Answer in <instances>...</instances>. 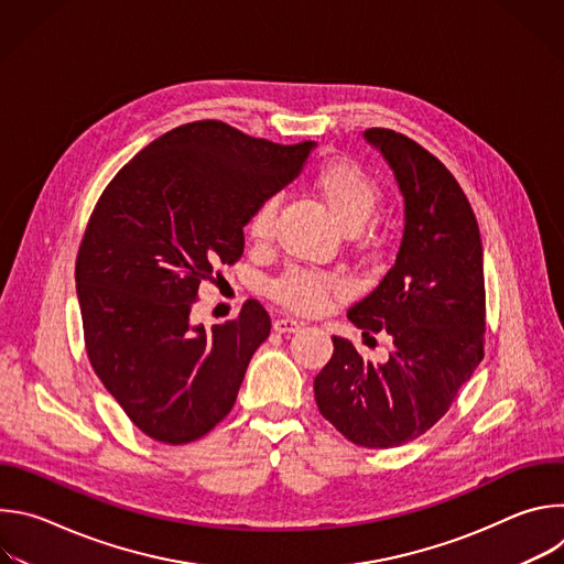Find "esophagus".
Here are the masks:
<instances>
[{
    "instance_id": "1",
    "label": "esophagus",
    "mask_w": 564,
    "mask_h": 564,
    "mask_svg": "<svg viewBox=\"0 0 564 564\" xmlns=\"http://www.w3.org/2000/svg\"><path fill=\"white\" fill-rule=\"evenodd\" d=\"M272 328L276 333H299L303 328V324H299L296 318H290V316H281V318H274Z\"/></svg>"
}]
</instances>
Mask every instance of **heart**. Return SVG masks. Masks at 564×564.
<instances>
[{
    "instance_id": "b5f03b06",
    "label": "heart",
    "mask_w": 564,
    "mask_h": 564,
    "mask_svg": "<svg viewBox=\"0 0 564 564\" xmlns=\"http://www.w3.org/2000/svg\"><path fill=\"white\" fill-rule=\"evenodd\" d=\"M314 196L324 203L330 216L346 231H355L375 214L379 205V185L370 174L348 160H328L310 181ZM276 218V200H263L248 220V234L257 243H265L272 236ZM339 288L337 279L324 272L292 268L270 283L274 299L299 312H316L326 303L328 294Z\"/></svg>"
}]
</instances>
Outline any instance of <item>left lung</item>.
I'll use <instances>...</instances> for the list:
<instances>
[{"label": "left lung", "mask_w": 564, "mask_h": 564, "mask_svg": "<svg viewBox=\"0 0 564 564\" xmlns=\"http://www.w3.org/2000/svg\"><path fill=\"white\" fill-rule=\"evenodd\" d=\"M364 138L404 196V236L394 265L348 318L364 337L386 330L392 350L370 364L333 337L314 399L357 446L392 448L437 424L485 357V254L468 198L433 153L392 129Z\"/></svg>", "instance_id": "left-lung-1"}]
</instances>
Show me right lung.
<instances>
[{
    "mask_svg": "<svg viewBox=\"0 0 564 564\" xmlns=\"http://www.w3.org/2000/svg\"><path fill=\"white\" fill-rule=\"evenodd\" d=\"M312 149L198 120L147 144L102 192L75 263L87 355L155 442H194L231 411L270 314L248 299L207 330L189 312L216 268L243 254L252 212L299 176Z\"/></svg>",
    "mask_w": 564,
    "mask_h": 564,
    "instance_id": "add662e5",
    "label": "right lung"
}]
</instances>
